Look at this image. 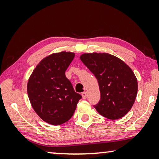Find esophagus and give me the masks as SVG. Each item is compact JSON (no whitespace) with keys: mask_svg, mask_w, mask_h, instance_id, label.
I'll use <instances>...</instances> for the list:
<instances>
[{"mask_svg":"<svg viewBox=\"0 0 159 159\" xmlns=\"http://www.w3.org/2000/svg\"><path fill=\"white\" fill-rule=\"evenodd\" d=\"M82 96L83 99H86V98H87V92L84 91V92L82 93Z\"/></svg>","mask_w":159,"mask_h":159,"instance_id":"34e87169","label":"esophagus"}]
</instances>
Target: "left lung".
<instances>
[{
  "label": "left lung",
  "instance_id": "obj_1",
  "mask_svg": "<svg viewBox=\"0 0 159 159\" xmlns=\"http://www.w3.org/2000/svg\"><path fill=\"white\" fill-rule=\"evenodd\" d=\"M80 59L98 81L100 99L93 107L109 119L124 116L133 107L138 93V81L132 69L108 53H85Z\"/></svg>",
  "mask_w": 159,
  "mask_h": 159
}]
</instances>
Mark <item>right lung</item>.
Wrapping results in <instances>:
<instances>
[{"mask_svg": "<svg viewBox=\"0 0 159 159\" xmlns=\"http://www.w3.org/2000/svg\"><path fill=\"white\" fill-rule=\"evenodd\" d=\"M74 56L69 52L52 54L38 64L29 78L27 93L31 106L40 118L51 125L69 120L82 98L65 76Z\"/></svg>", "mask_w": 159, "mask_h": 159, "instance_id": "right-lung-1", "label": "right lung"}]
</instances>
